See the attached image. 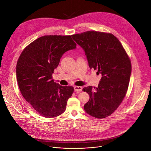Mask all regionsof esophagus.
<instances>
[{"label":"esophagus","mask_w":151,"mask_h":151,"mask_svg":"<svg viewBox=\"0 0 151 151\" xmlns=\"http://www.w3.org/2000/svg\"><path fill=\"white\" fill-rule=\"evenodd\" d=\"M74 90L75 91L80 92L82 90V87H81V86H75V87H74Z\"/></svg>","instance_id":"obj_1"}]
</instances>
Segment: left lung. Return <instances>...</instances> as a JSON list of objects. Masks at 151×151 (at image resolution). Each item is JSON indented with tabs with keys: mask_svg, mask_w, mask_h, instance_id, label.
Masks as SVG:
<instances>
[{
	"mask_svg": "<svg viewBox=\"0 0 151 151\" xmlns=\"http://www.w3.org/2000/svg\"><path fill=\"white\" fill-rule=\"evenodd\" d=\"M72 37L84 50L90 69L102 75L97 87L83 88L90 96L84 110L98 119L109 116L126 95L132 72L130 59L112 33L91 30L73 35Z\"/></svg>",
	"mask_w": 151,
	"mask_h": 151,
	"instance_id": "1",
	"label": "left lung"
}]
</instances>
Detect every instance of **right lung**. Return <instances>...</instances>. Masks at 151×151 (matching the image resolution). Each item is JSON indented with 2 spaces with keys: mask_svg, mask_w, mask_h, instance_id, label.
I'll use <instances>...</instances> for the list:
<instances>
[{
  "mask_svg": "<svg viewBox=\"0 0 151 151\" xmlns=\"http://www.w3.org/2000/svg\"><path fill=\"white\" fill-rule=\"evenodd\" d=\"M70 35H46L27 45L17 63V81L21 94L40 116L54 118L66 110L74 88L55 82L52 73L63 54L75 49Z\"/></svg>",
  "mask_w": 151,
  "mask_h": 151,
  "instance_id": "right-lung-1",
  "label": "right lung"
}]
</instances>
